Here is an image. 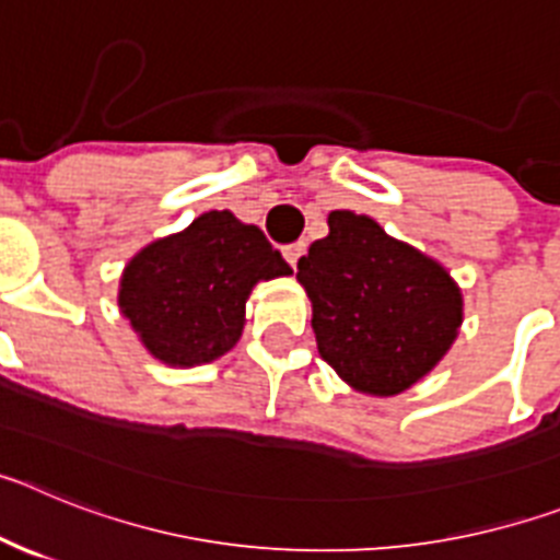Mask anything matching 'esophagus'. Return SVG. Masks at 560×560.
I'll list each match as a JSON object with an SVG mask.
<instances>
[{
  "label": "esophagus",
  "mask_w": 560,
  "mask_h": 560,
  "mask_svg": "<svg viewBox=\"0 0 560 560\" xmlns=\"http://www.w3.org/2000/svg\"><path fill=\"white\" fill-rule=\"evenodd\" d=\"M283 255H285V260H289L291 266H296V260H300V257L305 255V241H296V244H289L283 249Z\"/></svg>",
  "instance_id": "obj_1"
}]
</instances>
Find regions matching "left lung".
I'll return each mask as SVG.
<instances>
[{
  "mask_svg": "<svg viewBox=\"0 0 560 560\" xmlns=\"http://www.w3.org/2000/svg\"><path fill=\"white\" fill-rule=\"evenodd\" d=\"M328 226L296 264L319 355L359 393H404L454 345L463 294L438 260L368 215L334 210Z\"/></svg>",
  "mask_w": 560,
  "mask_h": 560,
  "instance_id": "1",
  "label": "left lung"
}]
</instances>
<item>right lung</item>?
<instances>
[{"instance_id":"obj_1","label":"right lung","mask_w":560,"mask_h":560,"mask_svg":"<svg viewBox=\"0 0 560 560\" xmlns=\"http://www.w3.org/2000/svg\"><path fill=\"white\" fill-rule=\"evenodd\" d=\"M285 275L291 266L255 224L210 210L137 252L117 303L153 359L196 368L235 348L252 289Z\"/></svg>"}]
</instances>
